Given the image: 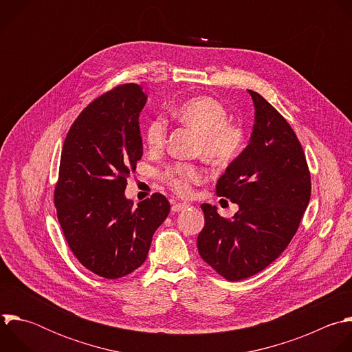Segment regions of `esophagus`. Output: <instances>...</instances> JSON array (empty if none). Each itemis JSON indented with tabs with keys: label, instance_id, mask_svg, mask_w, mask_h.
Segmentation results:
<instances>
[{
	"label": "esophagus",
	"instance_id": "obj_1",
	"mask_svg": "<svg viewBox=\"0 0 352 352\" xmlns=\"http://www.w3.org/2000/svg\"><path fill=\"white\" fill-rule=\"evenodd\" d=\"M188 206H190V204H187V202H177V204L172 205V210L173 212H180V210L187 209Z\"/></svg>",
	"mask_w": 352,
	"mask_h": 352
}]
</instances>
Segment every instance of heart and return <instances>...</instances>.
Masks as SVG:
<instances>
[{"mask_svg": "<svg viewBox=\"0 0 352 352\" xmlns=\"http://www.w3.org/2000/svg\"><path fill=\"white\" fill-rule=\"evenodd\" d=\"M173 118L186 127L198 133L195 155L215 166H228L239 158L245 146V127L229 120V111L223 102L210 96L191 97L179 104ZM168 124L157 118L147 123L144 142L151 151H162L166 144ZM162 182L177 195L186 197L191 186L204 179V169L197 164L176 162L161 173Z\"/></svg>", "mask_w": 352, "mask_h": 352, "instance_id": "obj_1", "label": "heart"}]
</instances>
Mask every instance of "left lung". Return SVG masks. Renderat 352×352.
<instances>
[{"label": "left lung", "instance_id": "8db88e82", "mask_svg": "<svg viewBox=\"0 0 352 352\" xmlns=\"http://www.w3.org/2000/svg\"><path fill=\"white\" fill-rule=\"evenodd\" d=\"M251 143L219 177L217 192L239 205L233 219L202 204L201 258L230 282L269 266L293 240L311 198V172L290 123L261 94Z\"/></svg>", "mask_w": 352, "mask_h": 352}]
</instances>
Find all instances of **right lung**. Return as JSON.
I'll list each match as a JSON object with an SVG mask.
<instances>
[{
  "instance_id": "1",
  "label": "right lung",
  "mask_w": 352,
  "mask_h": 352,
  "mask_svg": "<svg viewBox=\"0 0 352 352\" xmlns=\"http://www.w3.org/2000/svg\"><path fill=\"white\" fill-rule=\"evenodd\" d=\"M146 101L135 83L101 94L70 126L60 153L54 190L60 229L78 261L104 278L127 276L144 263L170 210L160 192L137 206L124 198L143 157L138 115Z\"/></svg>"
}]
</instances>
